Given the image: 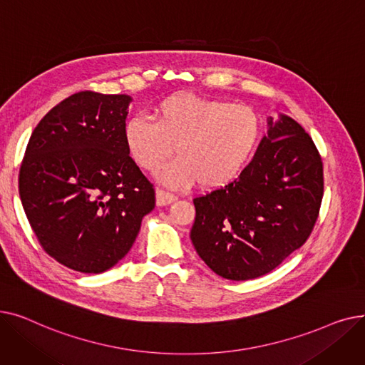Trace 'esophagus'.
<instances>
[{
	"label": "esophagus",
	"instance_id": "34e87169",
	"mask_svg": "<svg viewBox=\"0 0 365 365\" xmlns=\"http://www.w3.org/2000/svg\"><path fill=\"white\" fill-rule=\"evenodd\" d=\"M178 200L176 195H173L164 189H157V205H168Z\"/></svg>",
	"mask_w": 365,
	"mask_h": 365
}]
</instances>
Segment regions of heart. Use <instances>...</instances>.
<instances>
[{
	"label": "heart",
	"instance_id": "b5f03b06",
	"mask_svg": "<svg viewBox=\"0 0 365 365\" xmlns=\"http://www.w3.org/2000/svg\"><path fill=\"white\" fill-rule=\"evenodd\" d=\"M153 121L134 117L125 124L128 153L140 168L157 171L176 146L179 158L158 173L163 183L219 189L231 183L262 138L260 115L247 105L178 93L153 108Z\"/></svg>",
	"mask_w": 365,
	"mask_h": 365
}]
</instances>
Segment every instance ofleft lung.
Segmentation results:
<instances>
[{"mask_svg":"<svg viewBox=\"0 0 365 365\" xmlns=\"http://www.w3.org/2000/svg\"><path fill=\"white\" fill-rule=\"evenodd\" d=\"M267 125L238 179L194 198L190 240L210 269L226 279L274 271L309 238L319 215L324 173L315 143L287 115Z\"/></svg>","mask_w":365,"mask_h":365,"instance_id":"obj_1","label":"left lung"}]
</instances>
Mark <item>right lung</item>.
I'll return each instance as SVG.
<instances>
[{
	"label": "right lung",
	"mask_w": 365,
	"mask_h": 365,
	"mask_svg": "<svg viewBox=\"0 0 365 365\" xmlns=\"http://www.w3.org/2000/svg\"><path fill=\"white\" fill-rule=\"evenodd\" d=\"M127 94L80 91L38 123L19 171V195L44 252L101 274L136 241L155 190L130 157Z\"/></svg>",
	"instance_id": "add662e5"
}]
</instances>
